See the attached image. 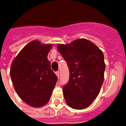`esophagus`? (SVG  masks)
Listing matches in <instances>:
<instances>
[{
	"instance_id": "34e87169",
	"label": "esophagus",
	"mask_w": 126,
	"mask_h": 126,
	"mask_svg": "<svg viewBox=\"0 0 126 126\" xmlns=\"http://www.w3.org/2000/svg\"><path fill=\"white\" fill-rule=\"evenodd\" d=\"M55 74H56V75H57V77H59V75H60V74H59V71H57V72H55Z\"/></svg>"
}]
</instances>
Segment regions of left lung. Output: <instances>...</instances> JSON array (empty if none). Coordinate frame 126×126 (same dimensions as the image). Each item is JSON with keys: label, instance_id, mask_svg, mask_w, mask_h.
I'll list each match as a JSON object with an SVG mask.
<instances>
[{"label": "left lung", "instance_id": "obj_1", "mask_svg": "<svg viewBox=\"0 0 126 126\" xmlns=\"http://www.w3.org/2000/svg\"><path fill=\"white\" fill-rule=\"evenodd\" d=\"M57 49L70 73L69 82L63 88L66 103L75 110L87 108L97 97L103 84L106 69L103 52L86 39L58 44Z\"/></svg>", "mask_w": 126, "mask_h": 126}]
</instances>
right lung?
<instances>
[{"mask_svg":"<svg viewBox=\"0 0 126 126\" xmlns=\"http://www.w3.org/2000/svg\"><path fill=\"white\" fill-rule=\"evenodd\" d=\"M51 48L52 44L32 41L23 47L11 64L10 75L16 94L33 108L48 103L57 81L47 59Z\"/></svg>","mask_w":126,"mask_h":126,"instance_id":"1","label":"right lung"}]
</instances>
